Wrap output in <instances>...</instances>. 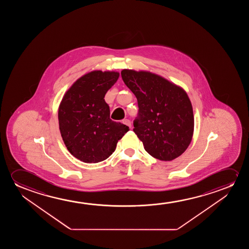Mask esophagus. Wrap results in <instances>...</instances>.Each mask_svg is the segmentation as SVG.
<instances>
[{"mask_svg":"<svg viewBox=\"0 0 249 249\" xmlns=\"http://www.w3.org/2000/svg\"><path fill=\"white\" fill-rule=\"evenodd\" d=\"M123 124H125V125H126L127 126H129V127H131V122H130L129 120L125 119L123 120Z\"/></svg>","mask_w":249,"mask_h":249,"instance_id":"esophagus-1","label":"esophagus"}]
</instances>
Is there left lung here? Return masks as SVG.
Segmentation results:
<instances>
[{
	"mask_svg": "<svg viewBox=\"0 0 249 249\" xmlns=\"http://www.w3.org/2000/svg\"><path fill=\"white\" fill-rule=\"evenodd\" d=\"M121 75L138 100L133 132L144 150L160 160L181 156L190 145L194 131L193 109L187 93L150 72L123 70Z\"/></svg>",
	"mask_w": 249,
	"mask_h": 249,
	"instance_id": "8db88e82",
	"label": "left lung"
}]
</instances>
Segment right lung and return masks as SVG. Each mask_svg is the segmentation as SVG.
I'll use <instances>...</instances> for the list:
<instances>
[{"label": "right lung", "instance_id": "obj_1", "mask_svg": "<svg viewBox=\"0 0 249 249\" xmlns=\"http://www.w3.org/2000/svg\"><path fill=\"white\" fill-rule=\"evenodd\" d=\"M119 73L94 71L79 78L65 92L58 108V124L65 146L72 156L87 163L107 159L118 140L129 130L109 118L106 92Z\"/></svg>", "mask_w": 249, "mask_h": 249}]
</instances>
